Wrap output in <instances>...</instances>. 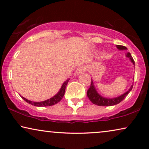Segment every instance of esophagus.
Masks as SVG:
<instances>
[{"mask_svg": "<svg viewBox=\"0 0 149 149\" xmlns=\"http://www.w3.org/2000/svg\"><path fill=\"white\" fill-rule=\"evenodd\" d=\"M85 70V68L84 66H79V67H78V68H77V70H76V72H75V74L79 75V74H81V73L84 72Z\"/></svg>", "mask_w": 149, "mask_h": 149, "instance_id": "esophagus-1", "label": "esophagus"}]
</instances>
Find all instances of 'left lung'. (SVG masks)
I'll return each instance as SVG.
<instances>
[{"label":"left lung","instance_id":"left-lung-1","mask_svg":"<svg viewBox=\"0 0 149 149\" xmlns=\"http://www.w3.org/2000/svg\"><path fill=\"white\" fill-rule=\"evenodd\" d=\"M116 47H117V48L119 50L127 49V48H126L125 46L118 45H117ZM126 56L130 59L131 62L133 63V64L135 66V62H134L133 58H132L131 56V54L129 52L127 53ZM132 87H133V85H132L131 87H130V89L127 91V92L124 93L123 94H122L121 95H120V96H119V97H114V98H107V97H102V95H100L99 93L97 92L96 89H95V87H94V85H93L92 79H91V85H90V87H89L88 90H87V97H89V100H90L91 102H92L93 104H95V105H97V106H113V105L117 104L121 102L125 98L126 96H127L128 93H130V91L132 90Z\"/></svg>","mask_w":149,"mask_h":149}]
</instances>
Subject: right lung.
Returning a JSON list of instances; mask_svg holds the SVG:
<instances>
[{
    "instance_id": "1",
    "label": "right lung",
    "mask_w": 149,
    "mask_h": 149,
    "mask_svg": "<svg viewBox=\"0 0 149 149\" xmlns=\"http://www.w3.org/2000/svg\"><path fill=\"white\" fill-rule=\"evenodd\" d=\"M69 79H67V80L65 81V82L63 83L62 87L59 91V92L57 93L56 95H54V97H51L50 99L47 100L42 101V102H32L30 100H28L25 97L21 96L22 98H23L24 100H25L26 102L30 104L35 106V107H49V106H52L58 103L62 99V97H64V93H65V89H66V87L67 85V83H68Z\"/></svg>"
}]
</instances>
